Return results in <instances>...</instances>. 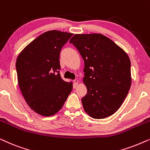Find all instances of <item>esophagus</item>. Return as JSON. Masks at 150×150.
Segmentation results:
<instances>
[{
  "instance_id": "obj_1",
  "label": "esophagus",
  "mask_w": 150,
  "mask_h": 150,
  "mask_svg": "<svg viewBox=\"0 0 150 150\" xmlns=\"http://www.w3.org/2000/svg\"><path fill=\"white\" fill-rule=\"evenodd\" d=\"M79 81L78 79H75L74 81V83L75 86H77L78 84H79Z\"/></svg>"
}]
</instances>
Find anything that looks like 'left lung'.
<instances>
[{"label":"left lung","instance_id":"obj_1","mask_svg":"<svg viewBox=\"0 0 150 150\" xmlns=\"http://www.w3.org/2000/svg\"><path fill=\"white\" fill-rule=\"evenodd\" d=\"M69 43L85 63L83 81L87 93L81 100L84 110L94 119L112 115L122 106L132 83L128 54L99 33L74 35Z\"/></svg>","mask_w":150,"mask_h":150}]
</instances>
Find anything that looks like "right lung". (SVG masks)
<instances>
[{
	"label": "right lung",
	"instance_id": "add662e5",
	"mask_svg": "<svg viewBox=\"0 0 150 150\" xmlns=\"http://www.w3.org/2000/svg\"><path fill=\"white\" fill-rule=\"evenodd\" d=\"M73 35L52 30L28 44L16 60L18 82L22 96L33 110L42 116L54 115L63 107L73 88L61 79L59 55Z\"/></svg>",
	"mask_w": 150,
	"mask_h": 150
}]
</instances>
